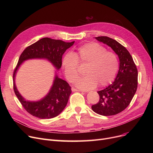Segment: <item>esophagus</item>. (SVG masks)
I'll return each mask as SVG.
<instances>
[{
	"instance_id": "1",
	"label": "esophagus",
	"mask_w": 153,
	"mask_h": 153,
	"mask_svg": "<svg viewBox=\"0 0 153 153\" xmlns=\"http://www.w3.org/2000/svg\"><path fill=\"white\" fill-rule=\"evenodd\" d=\"M71 89H72V92H80V91H81L79 90V89H76V88H74V87H72Z\"/></svg>"
}]
</instances>
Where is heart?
Listing matches in <instances>:
<instances>
[{
  "label": "heart",
  "mask_w": 153,
  "mask_h": 153,
  "mask_svg": "<svg viewBox=\"0 0 153 153\" xmlns=\"http://www.w3.org/2000/svg\"><path fill=\"white\" fill-rule=\"evenodd\" d=\"M79 64L86 65L84 72L87 74L79 79L76 86L82 90H89L98 84L105 87L114 81L119 69L117 55L99 43H90L79 47L73 53L64 55L62 66L64 74L70 82L77 79Z\"/></svg>",
  "instance_id": "b5f03b06"
}]
</instances>
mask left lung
<instances>
[{"instance_id":"left-lung-1","label":"left lung","mask_w":153,"mask_h":153,"mask_svg":"<svg viewBox=\"0 0 153 153\" xmlns=\"http://www.w3.org/2000/svg\"><path fill=\"white\" fill-rule=\"evenodd\" d=\"M95 38L115 52L120 59V67L115 81L97 92L100 99L92 105V109L101 115H115L123 111L133 98L138 87V70L130 53L123 45L108 36Z\"/></svg>"}]
</instances>
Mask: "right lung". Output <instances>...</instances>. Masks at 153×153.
Here are the masks:
<instances>
[{
	"mask_svg": "<svg viewBox=\"0 0 153 153\" xmlns=\"http://www.w3.org/2000/svg\"><path fill=\"white\" fill-rule=\"evenodd\" d=\"M74 43V42L67 43L60 39L43 38L27 47L21 54L13 71V90L23 108L30 115L41 119L57 117L67 105L71 87L66 81L56 76L51 89L45 98L38 102L27 101L19 94L15 84V74L20 65L28 59L44 58L59 69L62 65V54Z\"/></svg>",
	"mask_w": 153,
	"mask_h": 153,
	"instance_id": "obj_1",
	"label": "right lung"
}]
</instances>
